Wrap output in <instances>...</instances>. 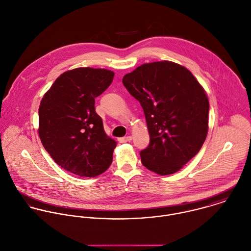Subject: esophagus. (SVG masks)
Listing matches in <instances>:
<instances>
[{"instance_id":"obj_1","label":"esophagus","mask_w":251,"mask_h":251,"mask_svg":"<svg viewBox=\"0 0 251 251\" xmlns=\"http://www.w3.org/2000/svg\"><path fill=\"white\" fill-rule=\"evenodd\" d=\"M132 139V137L131 136H125V137H121V138H119L118 139V141L119 142H121V143H125V142H128V141H130Z\"/></svg>"}]
</instances>
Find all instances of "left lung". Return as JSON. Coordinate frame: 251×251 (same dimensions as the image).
Instances as JSON below:
<instances>
[{
  "mask_svg": "<svg viewBox=\"0 0 251 251\" xmlns=\"http://www.w3.org/2000/svg\"><path fill=\"white\" fill-rule=\"evenodd\" d=\"M123 83L145 115L150 142L140 152L143 166L160 176L177 172L206 139L205 90L186 68L169 61L143 64Z\"/></svg>",
  "mask_w": 251,
  "mask_h": 251,
  "instance_id": "obj_1",
  "label": "left lung"
}]
</instances>
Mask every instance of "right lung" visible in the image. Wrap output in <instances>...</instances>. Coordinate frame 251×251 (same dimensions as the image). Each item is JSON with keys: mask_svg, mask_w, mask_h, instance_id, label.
Returning <instances> with one entry per match:
<instances>
[{"mask_svg": "<svg viewBox=\"0 0 251 251\" xmlns=\"http://www.w3.org/2000/svg\"><path fill=\"white\" fill-rule=\"evenodd\" d=\"M114 75L105 69L68 71L41 100V142L60 167L78 176H96L112 164L117 142L104 130L95 98L111 85Z\"/></svg>", "mask_w": 251, "mask_h": 251, "instance_id": "add662e5", "label": "right lung"}]
</instances>
